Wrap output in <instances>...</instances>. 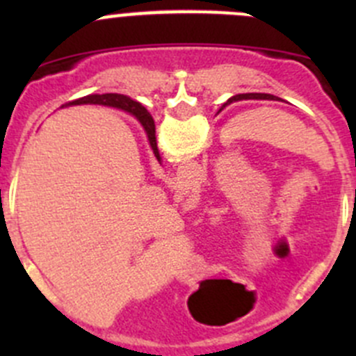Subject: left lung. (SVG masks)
Here are the masks:
<instances>
[{
    "label": "left lung",
    "mask_w": 356,
    "mask_h": 356,
    "mask_svg": "<svg viewBox=\"0 0 356 356\" xmlns=\"http://www.w3.org/2000/svg\"><path fill=\"white\" fill-rule=\"evenodd\" d=\"M243 99H274L272 95H261V92H248V95H239Z\"/></svg>",
    "instance_id": "obj_1"
}]
</instances>
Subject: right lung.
<instances>
[{
	"instance_id": "obj_1",
	"label": "right lung",
	"mask_w": 356,
	"mask_h": 356,
	"mask_svg": "<svg viewBox=\"0 0 356 356\" xmlns=\"http://www.w3.org/2000/svg\"><path fill=\"white\" fill-rule=\"evenodd\" d=\"M67 105H105V106H113V108H120L127 113H131L139 124L145 129L146 136H148L149 146H152L153 153H155L156 160L161 161L160 153H158L156 146V136H155V120L149 115V111L145 108V106L139 105L134 99L127 98L124 95H113V92H108V95H89L84 96V98L74 99V102L67 103Z\"/></svg>"
}]
</instances>
